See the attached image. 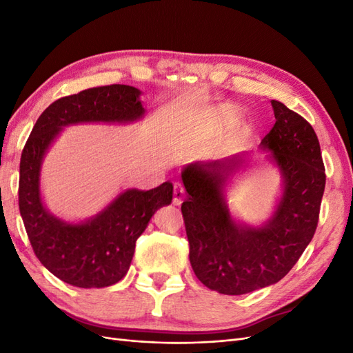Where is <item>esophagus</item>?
I'll use <instances>...</instances> for the list:
<instances>
[{
  "instance_id": "esophagus-1",
  "label": "esophagus",
  "mask_w": 353,
  "mask_h": 353,
  "mask_svg": "<svg viewBox=\"0 0 353 353\" xmlns=\"http://www.w3.org/2000/svg\"><path fill=\"white\" fill-rule=\"evenodd\" d=\"M184 197H185L184 187L181 185L179 183H175V184H174V205H175V206H179L181 203H183Z\"/></svg>"
}]
</instances>
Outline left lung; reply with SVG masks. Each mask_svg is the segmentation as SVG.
I'll return each mask as SVG.
<instances>
[{
	"label": "left lung",
	"mask_w": 353,
	"mask_h": 353,
	"mask_svg": "<svg viewBox=\"0 0 353 353\" xmlns=\"http://www.w3.org/2000/svg\"><path fill=\"white\" fill-rule=\"evenodd\" d=\"M275 125L259 148L279 169L281 193L259 225L237 218L228 188L253 159L241 152L181 170L187 199L181 206L190 243V263L210 290L239 296L279 283L311 243L325 188L321 148L301 114L271 100Z\"/></svg>",
	"instance_id": "left-lung-1"
}]
</instances>
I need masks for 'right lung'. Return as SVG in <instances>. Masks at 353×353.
<instances>
[{"instance_id": "right-lung-1", "label": "right lung", "mask_w": 353, "mask_h": 353, "mask_svg": "<svg viewBox=\"0 0 353 353\" xmlns=\"http://www.w3.org/2000/svg\"><path fill=\"white\" fill-rule=\"evenodd\" d=\"M141 94L130 85H108L59 99L38 117L23 148L20 215L39 262L70 285L101 288L121 281L130 270L137 239L157 209L170 205L174 185L166 181L148 191L126 188L94 216L66 221L51 213L42 199V162L66 126L141 121Z\"/></svg>"}]
</instances>
